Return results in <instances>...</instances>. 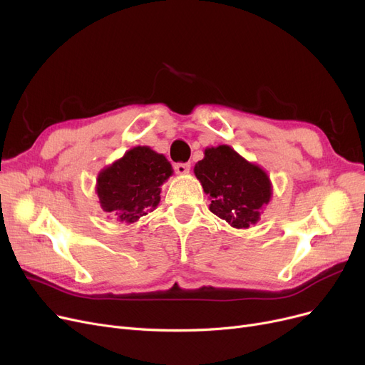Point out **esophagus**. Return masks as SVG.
<instances>
[{
    "instance_id": "34e87169",
    "label": "esophagus",
    "mask_w": 365,
    "mask_h": 365,
    "mask_svg": "<svg viewBox=\"0 0 365 365\" xmlns=\"http://www.w3.org/2000/svg\"><path fill=\"white\" fill-rule=\"evenodd\" d=\"M189 170H191V164L189 163H179L174 165V171H176L178 174H187Z\"/></svg>"
}]
</instances>
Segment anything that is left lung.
<instances>
[{
    "instance_id": "obj_1",
    "label": "left lung",
    "mask_w": 365,
    "mask_h": 365,
    "mask_svg": "<svg viewBox=\"0 0 365 365\" xmlns=\"http://www.w3.org/2000/svg\"><path fill=\"white\" fill-rule=\"evenodd\" d=\"M194 173L212 198L210 212L234 228L255 225L270 202L273 189L267 173L227 145L205 149Z\"/></svg>"
}]
</instances>
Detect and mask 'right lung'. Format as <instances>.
<instances>
[{"label":"right lung","instance_id":"obj_1","mask_svg":"<svg viewBox=\"0 0 365 365\" xmlns=\"http://www.w3.org/2000/svg\"><path fill=\"white\" fill-rule=\"evenodd\" d=\"M171 174V164L164 155L148 146L133 148L98 174L101 209L122 224H134L156 209L161 185Z\"/></svg>","mask_w":365,"mask_h":365}]
</instances>
